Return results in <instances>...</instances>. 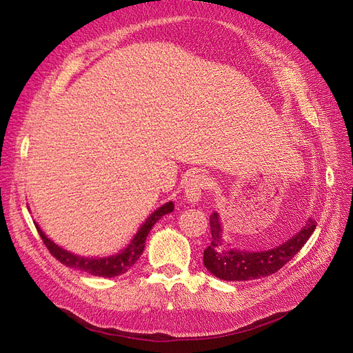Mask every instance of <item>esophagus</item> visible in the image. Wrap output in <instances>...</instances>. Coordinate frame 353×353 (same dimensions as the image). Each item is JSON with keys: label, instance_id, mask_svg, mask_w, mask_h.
Here are the masks:
<instances>
[{"label": "esophagus", "instance_id": "1", "mask_svg": "<svg viewBox=\"0 0 353 353\" xmlns=\"http://www.w3.org/2000/svg\"><path fill=\"white\" fill-rule=\"evenodd\" d=\"M209 187V181L206 178V175L203 174H193L190 176V179L187 181L185 185V200L191 205H196L201 200L203 193L205 190Z\"/></svg>", "mask_w": 353, "mask_h": 353}]
</instances>
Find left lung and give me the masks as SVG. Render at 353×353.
Here are the masks:
<instances>
[{"label": "left lung", "instance_id": "8db88e82", "mask_svg": "<svg viewBox=\"0 0 353 353\" xmlns=\"http://www.w3.org/2000/svg\"><path fill=\"white\" fill-rule=\"evenodd\" d=\"M316 222L309 219L302 230L284 243L271 249L250 252L234 248L223 239L222 222L218 212L210 215L212 243L203 253V263L212 275L225 281H249L275 274L294 258L305 243L312 236Z\"/></svg>", "mask_w": 353, "mask_h": 353}]
</instances>
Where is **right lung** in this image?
<instances>
[{"instance_id":"add662e5","label":"right lung","mask_w":353,"mask_h":353,"mask_svg":"<svg viewBox=\"0 0 353 353\" xmlns=\"http://www.w3.org/2000/svg\"><path fill=\"white\" fill-rule=\"evenodd\" d=\"M174 212V203L172 201H166L165 205L157 208L154 212H152L150 215L147 216V219L141 223V227L138 228L135 232V236L130 241V244L123 248L119 253L110 254V256H103V258H90V256H81V254H74L66 249L60 248L59 244H56L51 239L46 236V232L41 230L37 222L35 227L39 232V236L47 245V249L50 253L54 256L57 261H60L63 265L70 266V268H74L82 272H87L95 276H104V279H112V276H117L125 274L131 266L140 259V256L144 252L145 248V240L148 232L153 228L154 223L163 218L168 213Z\"/></svg>"}]
</instances>
